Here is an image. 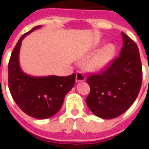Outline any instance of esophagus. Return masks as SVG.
<instances>
[{
    "label": "esophagus",
    "instance_id": "1",
    "mask_svg": "<svg viewBox=\"0 0 149 149\" xmlns=\"http://www.w3.org/2000/svg\"><path fill=\"white\" fill-rule=\"evenodd\" d=\"M85 80V76L84 74L83 73L81 72H78L76 74V77H75V81L76 83H79V82H83Z\"/></svg>",
    "mask_w": 149,
    "mask_h": 149
}]
</instances>
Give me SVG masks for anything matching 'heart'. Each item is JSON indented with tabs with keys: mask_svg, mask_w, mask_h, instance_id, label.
<instances>
[{
	"mask_svg": "<svg viewBox=\"0 0 149 149\" xmlns=\"http://www.w3.org/2000/svg\"><path fill=\"white\" fill-rule=\"evenodd\" d=\"M116 51L117 48L114 44H106L88 60L86 64V68L89 71L92 72H100L104 70L114 59Z\"/></svg>",
	"mask_w": 149,
	"mask_h": 149,
	"instance_id": "b5f03b06",
	"label": "heart"
}]
</instances>
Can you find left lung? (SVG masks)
Instances as JSON below:
<instances>
[{"mask_svg":"<svg viewBox=\"0 0 149 149\" xmlns=\"http://www.w3.org/2000/svg\"><path fill=\"white\" fill-rule=\"evenodd\" d=\"M119 57L105 71L87 79L90 92L86 104L96 116L111 119L128 110L142 84V65L137 45L124 33Z\"/></svg>","mask_w":149,"mask_h":149,"instance_id":"left-lung-1","label":"left lung"}]
</instances>
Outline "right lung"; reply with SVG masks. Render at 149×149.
<instances>
[{
	"label": "right lung",
	"instance_id": "add662e5",
	"mask_svg": "<svg viewBox=\"0 0 149 149\" xmlns=\"http://www.w3.org/2000/svg\"><path fill=\"white\" fill-rule=\"evenodd\" d=\"M34 27L24 34L10 55L8 65V84L11 96L20 109L31 117L45 119L54 116L60 109L67 93L74 87L75 74L69 76H33L22 70L20 65V49L22 40Z\"/></svg>",
	"mask_w": 149,
	"mask_h": 149
}]
</instances>
